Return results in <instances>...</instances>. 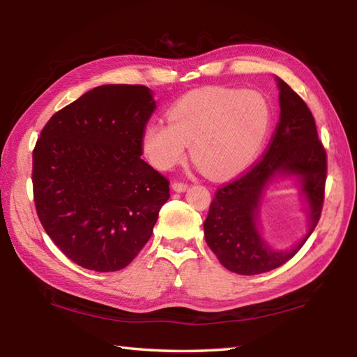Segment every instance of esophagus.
<instances>
[{
    "mask_svg": "<svg viewBox=\"0 0 357 357\" xmlns=\"http://www.w3.org/2000/svg\"><path fill=\"white\" fill-rule=\"evenodd\" d=\"M187 183H183V181H174V183L172 184V188L174 192H184L187 190Z\"/></svg>",
    "mask_w": 357,
    "mask_h": 357,
    "instance_id": "1",
    "label": "esophagus"
}]
</instances>
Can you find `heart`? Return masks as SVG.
I'll use <instances>...</instances> for the list:
<instances>
[{
    "mask_svg": "<svg viewBox=\"0 0 357 357\" xmlns=\"http://www.w3.org/2000/svg\"><path fill=\"white\" fill-rule=\"evenodd\" d=\"M169 121L151 123L144 130L149 161L169 170L183 161L192 144V155L204 172L225 178L244 170L257 155L270 126V109L252 90L206 87L181 98Z\"/></svg>",
    "mask_w": 357,
    "mask_h": 357,
    "instance_id": "1",
    "label": "heart"
}]
</instances>
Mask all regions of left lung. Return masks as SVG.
<instances>
[{
    "label": "left lung",
    "mask_w": 357,
    "mask_h": 357,
    "mask_svg": "<svg viewBox=\"0 0 357 357\" xmlns=\"http://www.w3.org/2000/svg\"><path fill=\"white\" fill-rule=\"evenodd\" d=\"M278 87L280 115L262 158L218 188L204 222L207 245L227 270L238 275H261L290 261L316 229L324 207L327 151L317 136L314 118L287 82L278 78ZM278 171L301 178L310 206L307 236L287 252L270 249L255 229L261 190Z\"/></svg>",
    "instance_id": "left-lung-1"
}]
</instances>
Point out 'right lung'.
I'll return each mask as SVG.
<instances>
[{
  "label": "right lung",
  "mask_w": 357,
  "mask_h": 357,
  "mask_svg": "<svg viewBox=\"0 0 357 357\" xmlns=\"http://www.w3.org/2000/svg\"><path fill=\"white\" fill-rule=\"evenodd\" d=\"M155 110L146 86H100L56 112L35 144L36 215L55 245L82 268L127 267L170 198L169 179L141 158Z\"/></svg>",
  "instance_id": "add662e5"
}]
</instances>
